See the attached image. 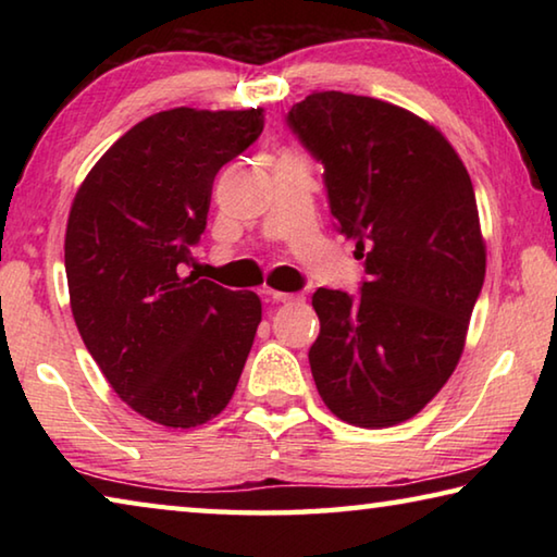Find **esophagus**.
Listing matches in <instances>:
<instances>
[{"instance_id":"esophagus-1","label":"esophagus","mask_w":557,"mask_h":557,"mask_svg":"<svg viewBox=\"0 0 557 557\" xmlns=\"http://www.w3.org/2000/svg\"><path fill=\"white\" fill-rule=\"evenodd\" d=\"M270 301H277V305H295V301H301L299 295H289V292H268Z\"/></svg>"}]
</instances>
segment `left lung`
I'll return each instance as SVG.
<instances>
[{
    "mask_svg": "<svg viewBox=\"0 0 557 557\" xmlns=\"http://www.w3.org/2000/svg\"><path fill=\"white\" fill-rule=\"evenodd\" d=\"M287 125L324 164L332 215L369 275L358 297L314 292L317 391L348 425H398L465 351L486 272L474 186L449 139L393 102L312 92Z\"/></svg>",
    "mask_w": 557,
    "mask_h": 557,
    "instance_id": "obj_1",
    "label": "left lung"
}]
</instances>
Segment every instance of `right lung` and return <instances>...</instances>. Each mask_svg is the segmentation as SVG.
<instances>
[{"label":"right lung","mask_w":557,"mask_h":557,"mask_svg":"<svg viewBox=\"0 0 557 557\" xmlns=\"http://www.w3.org/2000/svg\"><path fill=\"white\" fill-rule=\"evenodd\" d=\"M262 108H174L127 129L75 191L65 277L83 344L110 388L157 425L221 414L262 319L256 292L182 277L213 178L265 127Z\"/></svg>","instance_id":"add662e5"}]
</instances>
